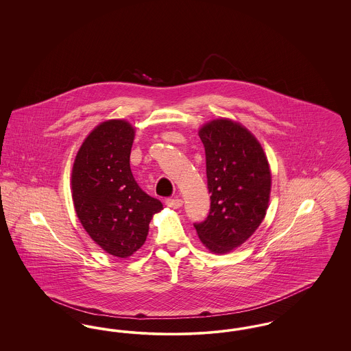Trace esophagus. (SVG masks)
<instances>
[{"mask_svg":"<svg viewBox=\"0 0 351 351\" xmlns=\"http://www.w3.org/2000/svg\"><path fill=\"white\" fill-rule=\"evenodd\" d=\"M166 205L172 208V209H179L183 206V200L179 197H173V199H167L166 200Z\"/></svg>","mask_w":351,"mask_h":351,"instance_id":"1","label":"esophagus"}]
</instances>
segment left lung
<instances>
[{"label": "left lung", "mask_w": 351, "mask_h": 351, "mask_svg": "<svg viewBox=\"0 0 351 351\" xmlns=\"http://www.w3.org/2000/svg\"><path fill=\"white\" fill-rule=\"evenodd\" d=\"M205 149L209 215L193 223L212 252L239 247L259 228L269 201L271 171L261 143L241 123L219 118L199 130Z\"/></svg>", "instance_id": "obj_1"}]
</instances>
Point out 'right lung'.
I'll list each match as a JSON object with an SVG mask.
<instances>
[{
    "instance_id": "obj_1",
    "label": "right lung",
    "mask_w": 351,
    "mask_h": 351,
    "mask_svg": "<svg viewBox=\"0 0 351 351\" xmlns=\"http://www.w3.org/2000/svg\"><path fill=\"white\" fill-rule=\"evenodd\" d=\"M134 128L109 119L89 134L72 168V199L85 232L102 250L128 258L142 247L163 204L141 189L130 169Z\"/></svg>"
}]
</instances>
